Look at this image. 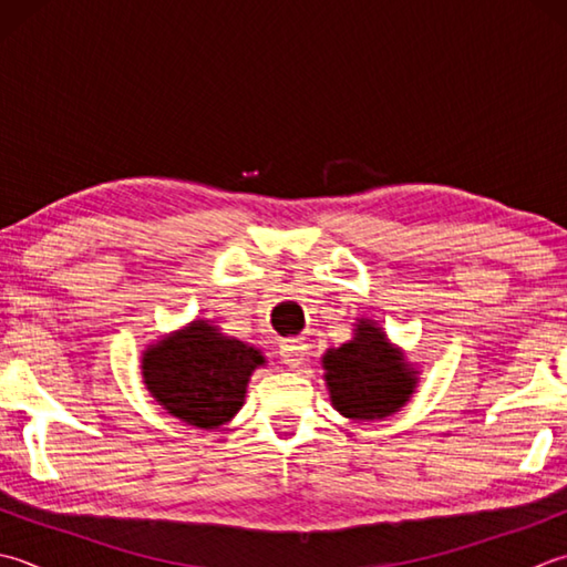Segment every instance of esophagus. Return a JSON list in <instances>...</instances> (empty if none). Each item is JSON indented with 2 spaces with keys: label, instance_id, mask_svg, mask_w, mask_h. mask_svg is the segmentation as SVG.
I'll return each mask as SVG.
<instances>
[{
  "label": "esophagus",
  "instance_id": "34e87169",
  "mask_svg": "<svg viewBox=\"0 0 567 567\" xmlns=\"http://www.w3.org/2000/svg\"><path fill=\"white\" fill-rule=\"evenodd\" d=\"M280 357L287 365H290V369H297V365L307 357V343L302 339H285L280 347Z\"/></svg>",
  "mask_w": 567,
  "mask_h": 567
}]
</instances>
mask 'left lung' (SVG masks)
<instances>
[{"mask_svg": "<svg viewBox=\"0 0 567 567\" xmlns=\"http://www.w3.org/2000/svg\"><path fill=\"white\" fill-rule=\"evenodd\" d=\"M331 405L351 420H383L415 391L417 371L371 319H361L351 341L321 357Z\"/></svg>", "mask_w": 567, "mask_h": 567, "instance_id": "8db88e82", "label": "left lung"}]
</instances>
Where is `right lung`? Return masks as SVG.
Returning a JSON list of instances; mask_svg holds the SVG:
<instances>
[{"mask_svg":"<svg viewBox=\"0 0 567 567\" xmlns=\"http://www.w3.org/2000/svg\"><path fill=\"white\" fill-rule=\"evenodd\" d=\"M265 363L250 343L220 334L206 319L159 339L142 353V379L166 413L216 430L246 401L252 371Z\"/></svg>","mask_w":567,"mask_h":567,"instance_id":"right-lung-1","label":"right lung"}]
</instances>
